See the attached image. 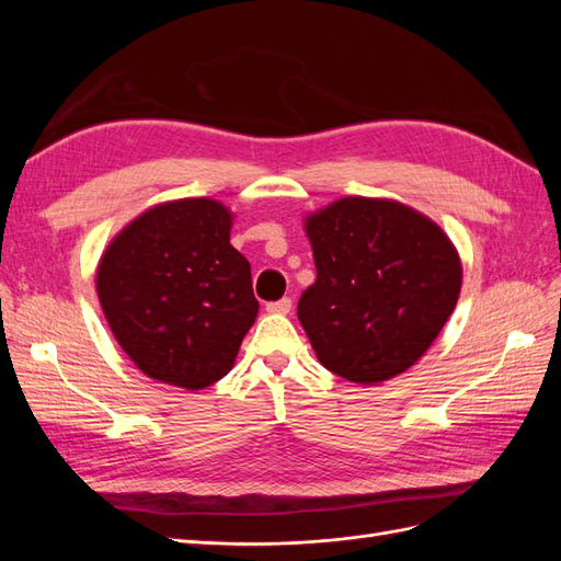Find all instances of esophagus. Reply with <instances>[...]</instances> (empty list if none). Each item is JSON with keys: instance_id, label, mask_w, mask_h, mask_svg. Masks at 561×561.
I'll return each instance as SVG.
<instances>
[{"instance_id": "obj_1", "label": "esophagus", "mask_w": 561, "mask_h": 561, "mask_svg": "<svg viewBox=\"0 0 561 561\" xmlns=\"http://www.w3.org/2000/svg\"><path fill=\"white\" fill-rule=\"evenodd\" d=\"M293 309V299L290 297H283L278 301H268L266 304V311L268 313H290Z\"/></svg>"}]
</instances>
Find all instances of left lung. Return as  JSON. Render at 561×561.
Here are the masks:
<instances>
[{"instance_id": "1", "label": "left lung", "mask_w": 561, "mask_h": 561, "mask_svg": "<svg viewBox=\"0 0 561 561\" xmlns=\"http://www.w3.org/2000/svg\"><path fill=\"white\" fill-rule=\"evenodd\" d=\"M307 233L318 276L297 316L318 360L365 386L412 367L461 290L445 231L402 203L348 196L311 215Z\"/></svg>"}]
</instances>
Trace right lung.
Instances as JSON below:
<instances>
[{"instance_id": "1", "label": "right lung", "mask_w": 561, "mask_h": 561, "mask_svg": "<svg viewBox=\"0 0 561 561\" xmlns=\"http://www.w3.org/2000/svg\"><path fill=\"white\" fill-rule=\"evenodd\" d=\"M229 229L222 203L182 198L133 219L105 250L98 297L147 377L201 390L231 369L260 304Z\"/></svg>"}]
</instances>
